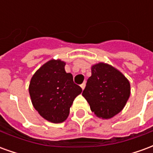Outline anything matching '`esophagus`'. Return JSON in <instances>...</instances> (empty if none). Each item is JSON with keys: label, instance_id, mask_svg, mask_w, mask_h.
I'll return each instance as SVG.
<instances>
[{"label": "esophagus", "instance_id": "1", "mask_svg": "<svg viewBox=\"0 0 153 153\" xmlns=\"http://www.w3.org/2000/svg\"><path fill=\"white\" fill-rule=\"evenodd\" d=\"M85 86H86V83H85V82H84V83H82V84H81V85H80V87H81V88H82V89H84V88H85Z\"/></svg>", "mask_w": 153, "mask_h": 153}]
</instances>
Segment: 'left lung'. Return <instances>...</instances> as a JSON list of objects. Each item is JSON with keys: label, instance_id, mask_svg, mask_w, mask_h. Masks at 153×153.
I'll list each match as a JSON object with an SVG mask.
<instances>
[{"label": "left lung", "instance_id": "left-lung-1", "mask_svg": "<svg viewBox=\"0 0 153 153\" xmlns=\"http://www.w3.org/2000/svg\"><path fill=\"white\" fill-rule=\"evenodd\" d=\"M92 75L82 95L98 118L111 119L124 109L130 95V83L123 74L103 62L91 67Z\"/></svg>", "mask_w": 153, "mask_h": 153}]
</instances>
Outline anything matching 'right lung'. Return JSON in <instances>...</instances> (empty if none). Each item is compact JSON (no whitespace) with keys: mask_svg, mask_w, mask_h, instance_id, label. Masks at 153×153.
I'll list each match as a JSON object with an SVG mask.
<instances>
[{"mask_svg":"<svg viewBox=\"0 0 153 153\" xmlns=\"http://www.w3.org/2000/svg\"><path fill=\"white\" fill-rule=\"evenodd\" d=\"M65 62L50 60L32 77L28 87L31 102L39 115L55 124L64 122L69 116L74 98L82 88L74 83L73 75L65 70Z\"/></svg>","mask_w":153,"mask_h":153,"instance_id":"add662e5","label":"right lung"}]
</instances>
